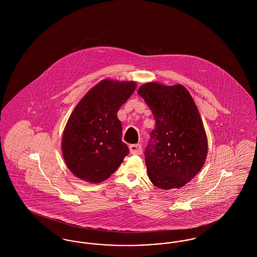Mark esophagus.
<instances>
[{"label":"esophagus","instance_id":"34e87169","mask_svg":"<svg viewBox=\"0 0 257 257\" xmlns=\"http://www.w3.org/2000/svg\"><path fill=\"white\" fill-rule=\"evenodd\" d=\"M129 148H130L131 154H133V155H141L143 153L142 146L139 145V144L138 145H131Z\"/></svg>","mask_w":257,"mask_h":257}]
</instances>
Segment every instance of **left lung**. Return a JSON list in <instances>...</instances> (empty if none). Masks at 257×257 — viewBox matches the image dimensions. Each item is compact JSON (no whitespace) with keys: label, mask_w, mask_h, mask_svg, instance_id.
<instances>
[{"label":"left lung","mask_w":257,"mask_h":257,"mask_svg":"<svg viewBox=\"0 0 257 257\" xmlns=\"http://www.w3.org/2000/svg\"><path fill=\"white\" fill-rule=\"evenodd\" d=\"M155 119L145 150L150 181L160 189H178L204 165L207 138L194 99L181 85L147 83L139 88Z\"/></svg>","instance_id":"1"}]
</instances>
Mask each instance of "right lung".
I'll list each match as a JSON object with an SVG mask.
<instances>
[{"instance_id": "1", "label": "right lung", "mask_w": 257, "mask_h": 257, "mask_svg": "<svg viewBox=\"0 0 257 257\" xmlns=\"http://www.w3.org/2000/svg\"><path fill=\"white\" fill-rule=\"evenodd\" d=\"M135 82L104 80L74 109L62 136V154L80 179L99 183L117 170L129 148L122 142L117 111L136 89Z\"/></svg>"}]
</instances>
